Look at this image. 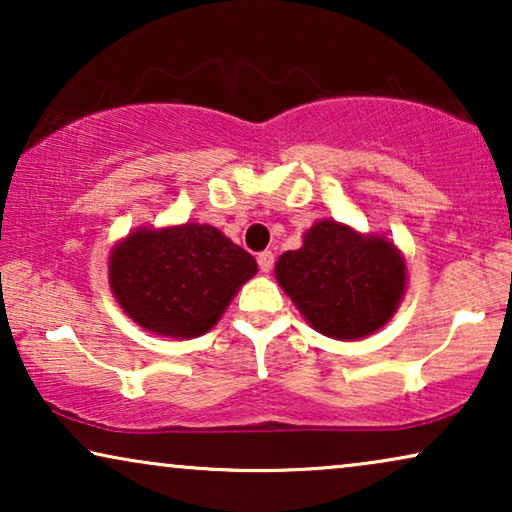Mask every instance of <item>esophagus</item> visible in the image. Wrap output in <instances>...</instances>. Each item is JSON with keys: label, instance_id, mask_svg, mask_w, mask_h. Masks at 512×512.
Segmentation results:
<instances>
[{"label": "esophagus", "instance_id": "34e87169", "mask_svg": "<svg viewBox=\"0 0 512 512\" xmlns=\"http://www.w3.org/2000/svg\"><path fill=\"white\" fill-rule=\"evenodd\" d=\"M272 265H275V254H272V251H263V254H258V268H261V272H270Z\"/></svg>", "mask_w": 512, "mask_h": 512}]
</instances>
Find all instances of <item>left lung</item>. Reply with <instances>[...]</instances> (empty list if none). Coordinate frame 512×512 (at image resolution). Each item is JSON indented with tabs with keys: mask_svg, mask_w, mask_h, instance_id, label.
<instances>
[{
	"mask_svg": "<svg viewBox=\"0 0 512 512\" xmlns=\"http://www.w3.org/2000/svg\"><path fill=\"white\" fill-rule=\"evenodd\" d=\"M275 277L314 331L347 342L380 331L408 289L405 256L389 237L335 219L307 228L303 247L277 258Z\"/></svg>",
	"mask_w": 512,
	"mask_h": 512,
	"instance_id": "left-lung-1",
	"label": "left lung"
}]
</instances>
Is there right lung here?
<instances>
[{
    "label": "right lung",
    "instance_id": "obj_1",
    "mask_svg": "<svg viewBox=\"0 0 512 512\" xmlns=\"http://www.w3.org/2000/svg\"><path fill=\"white\" fill-rule=\"evenodd\" d=\"M256 272V258L209 223L135 228L109 254V286L123 312L144 331L179 340L212 331Z\"/></svg>",
    "mask_w": 512,
    "mask_h": 512
}]
</instances>
